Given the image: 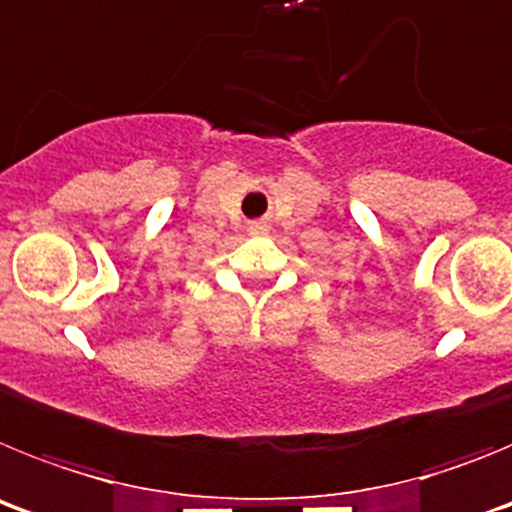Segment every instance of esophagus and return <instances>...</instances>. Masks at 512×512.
Listing matches in <instances>:
<instances>
[{"label": "esophagus", "mask_w": 512, "mask_h": 512, "mask_svg": "<svg viewBox=\"0 0 512 512\" xmlns=\"http://www.w3.org/2000/svg\"><path fill=\"white\" fill-rule=\"evenodd\" d=\"M248 230H251L253 235H266V230H269V225L261 223V220H259V223H251V228H248Z\"/></svg>", "instance_id": "esophagus-1"}]
</instances>
